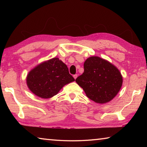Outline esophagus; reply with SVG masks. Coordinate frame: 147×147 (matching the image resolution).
<instances>
[{
    "instance_id": "1",
    "label": "esophagus",
    "mask_w": 147,
    "mask_h": 147,
    "mask_svg": "<svg viewBox=\"0 0 147 147\" xmlns=\"http://www.w3.org/2000/svg\"><path fill=\"white\" fill-rule=\"evenodd\" d=\"M77 76H78V74H74L73 75V77H74V79H76V78H77Z\"/></svg>"
}]
</instances>
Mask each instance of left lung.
Returning <instances> with one entry per match:
<instances>
[{
  "instance_id": "1",
  "label": "left lung",
  "mask_w": 147,
  "mask_h": 147,
  "mask_svg": "<svg viewBox=\"0 0 147 147\" xmlns=\"http://www.w3.org/2000/svg\"><path fill=\"white\" fill-rule=\"evenodd\" d=\"M84 71L76 79L86 96L98 104L108 102L117 94L123 84L119 69L108 61L91 56L84 64Z\"/></svg>"
}]
</instances>
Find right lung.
Segmentation results:
<instances>
[{"label": "right lung", "mask_w": 147, "mask_h": 147, "mask_svg": "<svg viewBox=\"0 0 147 147\" xmlns=\"http://www.w3.org/2000/svg\"><path fill=\"white\" fill-rule=\"evenodd\" d=\"M74 81L67 66L58 58L39 64L29 72L26 77L30 90L42 98L53 97L64 86Z\"/></svg>", "instance_id": "add662e5"}]
</instances>
